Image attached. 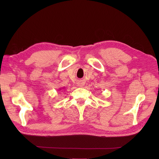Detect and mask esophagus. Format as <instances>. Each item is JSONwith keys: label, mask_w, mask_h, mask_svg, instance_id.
<instances>
[{"label": "esophagus", "mask_w": 159, "mask_h": 159, "mask_svg": "<svg viewBox=\"0 0 159 159\" xmlns=\"http://www.w3.org/2000/svg\"><path fill=\"white\" fill-rule=\"evenodd\" d=\"M84 82H83V81H79V82L78 83V86H79V87H80V88H82V87H84Z\"/></svg>", "instance_id": "esophagus-1"}]
</instances>
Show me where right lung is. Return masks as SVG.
I'll list each match as a JSON object with an SVG mask.
<instances>
[{
    "label": "right lung",
    "instance_id": "1",
    "mask_svg": "<svg viewBox=\"0 0 159 159\" xmlns=\"http://www.w3.org/2000/svg\"><path fill=\"white\" fill-rule=\"evenodd\" d=\"M61 88H60V90H59V91H61Z\"/></svg>",
    "mask_w": 159,
    "mask_h": 159
}]
</instances>
